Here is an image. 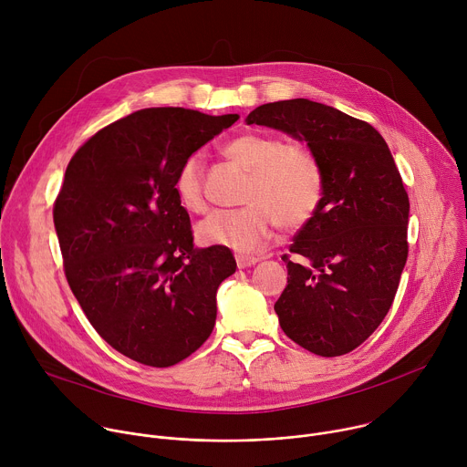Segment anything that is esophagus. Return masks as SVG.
Wrapping results in <instances>:
<instances>
[{
    "label": "esophagus",
    "mask_w": 467,
    "mask_h": 467,
    "mask_svg": "<svg viewBox=\"0 0 467 467\" xmlns=\"http://www.w3.org/2000/svg\"><path fill=\"white\" fill-rule=\"evenodd\" d=\"M258 262L256 256H249V254H236V265L240 270L249 268V265H254Z\"/></svg>",
    "instance_id": "esophagus-1"
}]
</instances>
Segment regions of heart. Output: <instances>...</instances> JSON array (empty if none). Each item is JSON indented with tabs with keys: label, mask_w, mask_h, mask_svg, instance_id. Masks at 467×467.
<instances>
[{
	"label": "heart",
	"mask_w": 467,
	"mask_h": 467,
	"mask_svg": "<svg viewBox=\"0 0 467 467\" xmlns=\"http://www.w3.org/2000/svg\"><path fill=\"white\" fill-rule=\"evenodd\" d=\"M223 155L247 171L240 209L218 211L197 225V240L253 251L270 236L274 223L296 229L317 211L323 197V171L305 142H283L270 132H242L222 148ZM179 205L193 214L207 211L203 170L199 155H190L175 173Z\"/></svg>",
	"instance_id": "1"
}]
</instances>
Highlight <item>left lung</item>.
Listing matches in <instances>:
<instances>
[{"label": "left lung", "instance_id": "obj_1", "mask_svg": "<svg viewBox=\"0 0 467 467\" xmlns=\"http://www.w3.org/2000/svg\"><path fill=\"white\" fill-rule=\"evenodd\" d=\"M249 125L306 142L323 171V197L283 254L288 285L275 303L281 328L319 357L364 344L388 314L409 256L410 202L380 132L310 99L265 103Z\"/></svg>", "mask_w": 467, "mask_h": 467}]
</instances>
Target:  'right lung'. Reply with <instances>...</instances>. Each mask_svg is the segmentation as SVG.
Instances as JSON below:
<instances>
[{
    "label": "right lung",
    "mask_w": 467,
    "mask_h": 467,
    "mask_svg": "<svg viewBox=\"0 0 467 467\" xmlns=\"http://www.w3.org/2000/svg\"><path fill=\"white\" fill-rule=\"evenodd\" d=\"M236 119L142 109L99 129L66 168L53 203L66 281L98 335L130 360L170 368L214 328L216 292L236 262L225 245H193L173 179Z\"/></svg>",
    "instance_id": "obj_1"
}]
</instances>
